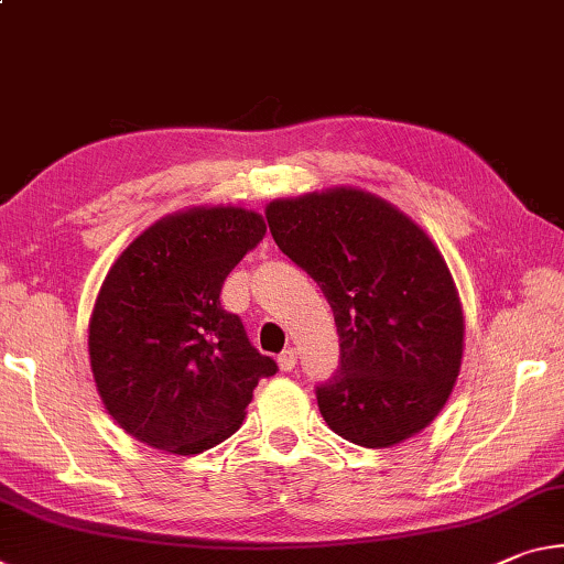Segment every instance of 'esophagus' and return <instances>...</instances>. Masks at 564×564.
I'll return each instance as SVG.
<instances>
[{
    "label": "esophagus",
    "mask_w": 564,
    "mask_h": 564,
    "mask_svg": "<svg viewBox=\"0 0 564 564\" xmlns=\"http://www.w3.org/2000/svg\"><path fill=\"white\" fill-rule=\"evenodd\" d=\"M296 351L293 348H285V351L279 356V369L281 371H293V366H296Z\"/></svg>",
    "instance_id": "esophagus-1"
}]
</instances>
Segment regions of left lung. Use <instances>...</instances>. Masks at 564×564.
Wrapping results in <instances>:
<instances>
[{
	"label": "left lung",
	"instance_id": "8db88e82",
	"mask_svg": "<svg viewBox=\"0 0 564 564\" xmlns=\"http://www.w3.org/2000/svg\"><path fill=\"white\" fill-rule=\"evenodd\" d=\"M265 218L334 311L341 366L316 387L326 424L366 449L422 432L449 399L464 351L459 293L434 240L361 187L273 200Z\"/></svg>",
	"mask_w": 564,
	"mask_h": 564
}]
</instances>
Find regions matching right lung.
I'll return each mask as SVG.
<instances>
[{"label": "right lung", "mask_w": 564, "mask_h": 564, "mask_svg": "<svg viewBox=\"0 0 564 564\" xmlns=\"http://www.w3.org/2000/svg\"><path fill=\"white\" fill-rule=\"evenodd\" d=\"M265 220L236 205L160 218L110 265L89 316L97 394L138 442L200 454L238 432L258 381L279 366L250 346L220 289Z\"/></svg>", "instance_id": "obj_1"}]
</instances>
